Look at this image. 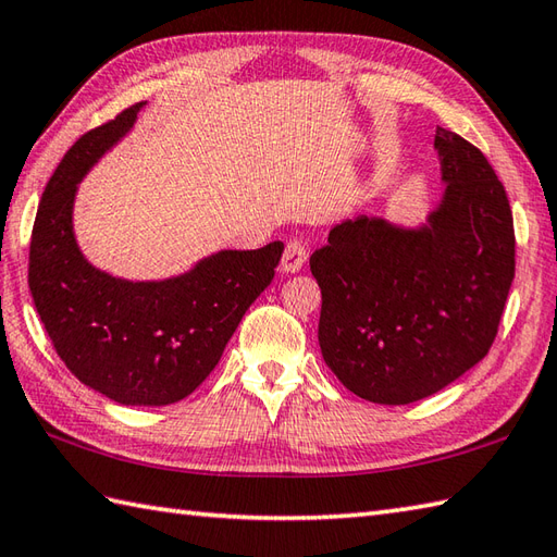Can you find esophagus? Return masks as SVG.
<instances>
[{"instance_id":"34e87169","label":"esophagus","mask_w":557,"mask_h":557,"mask_svg":"<svg viewBox=\"0 0 557 557\" xmlns=\"http://www.w3.org/2000/svg\"><path fill=\"white\" fill-rule=\"evenodd\" d=\"M306 258H309V253H306V246L301 242H289L285 253H282V260H280V270L287 272V275H292V272H299L306 263Z\"/></svg>"}]
</instances>
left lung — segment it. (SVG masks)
Instances as JSON below:
<instances>
[{"label": "left lung", "mask_w": 557, "mask_h": 557, "mask_svg": "<svg viewBox=\"0 0 557 557\" xmlns=\"http://www.w3.org/2000/svg\"><path fill=\"white\" fill-rule=\"evenodd\" d=\"M433 148L445 191L423 222L359 215L311 256L323 359L375 405L419 401L474 369L515 280L512 210L488 160L441 126Z\"/></svg>", "instance_id": "1"}]
</instances>
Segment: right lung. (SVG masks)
Wrapping results in <instances>:
<instances>
[{"label": "right lung", "instance_id": "obj_1", "mask_svg": "<svg viewBox=\"0 0 557 557\" xmlns=\"http://www.w3.org/2000/svg\"><path fill=\"white\" fill-rule=\"evenodd\" d=\"M144 108L81 136L59 162L33 224L28 285L57 354L83 385L126 407H164L215 369L248 306L275 277L285 244L222 248L164 280H126L92 265L74 232L78 184Z\"/></svg>", "mask_w": 557, "mask_h": 557}]
</instances>
